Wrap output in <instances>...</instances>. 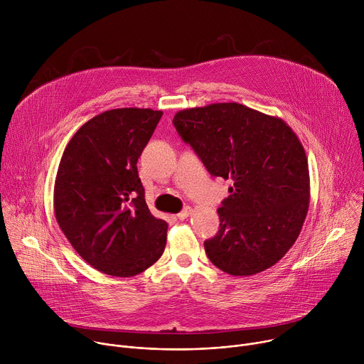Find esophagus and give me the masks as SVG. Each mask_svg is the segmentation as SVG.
<instances>
[{
  "label": "esophagus",
  "mask_w": 364,
  "mask_h": 364,
  "mask_svg": "<svg viewBox=\"0 0 364 364\" xmlns=\"http://www.w3.org/2000/svg\"><path fill=\"white\" fill-rule=\"evenodd\" d=\"M190 215H191V209H190V207H186L184 210H181V212L177 215V218H178L180 220H184V219H187Z\"/></svg>",
  "instance_id": "34e87169"
}]
</instances>
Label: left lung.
<instances>
[{
  "label": "left lung",
  "mask_w": 364,
  "mask_h": 364,
  "mask_svg": "<svg viewBox=\"0 0 364 364\" xmlns=\"http://www.w3.org/2000/svg\"><path fill=\"white\" fill-rule=\"evenodd\" d=\"M173 124L207 171L233 181L218 209L220 229L204 242L207 257L235 277L274 267L295 243L309 205L296 134L281 118L236 102L178 111Z\"/></svg>",
  "instance_id": "obj_1"
}]
</instances>
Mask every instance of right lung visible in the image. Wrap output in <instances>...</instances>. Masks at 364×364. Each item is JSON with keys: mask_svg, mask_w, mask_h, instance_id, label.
<instances>
[{"mask_svg": "<svg viewBox=\"0 0 364 364\" xmlns=\"http://www.w3.org/2000/svg\"><path fill=\"white\" fill-rule=\"evenodd\" d=\"M161 111L102 112L72 136L55 181L56 220L75 250L95 269L135 277L161 257L167 222L145 203L136 163Z\"/></svg>", "mask_w": 364, "mask_h": 364, "instance_id": "1", "label": "right lung"}]
</instances>
